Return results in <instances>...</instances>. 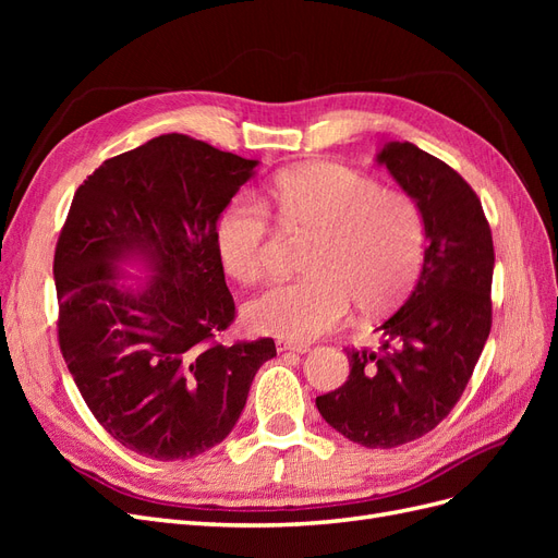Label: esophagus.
I'll return each mask as SVG.
<instances>
[{"mask_svg": "<svg viewBox=\"0 0 558 558\" xmlns=\"http://www.w3.org/2000/svg\"><path fill=\"white\" fill-rule=\"evenodd\" d=\"M277 351H295V353H307L310 347L307 344H298V342H286V340H279L277 342Z\"/></svg>", "mask_w": 558, "mask_h": 558, "instance_id": "esophagus-1", "label": "esophagus"}]
</instances>
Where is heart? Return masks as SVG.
<instances>
[{"label":"heart","mask_w":558,"mask_h":558,"mask_svg":"<svg viewBox=\"0 0 558 558\" xmlns=\"http://www.w3.org/2000/svg\"><path fill=\"white\" fill-rule=\"evenodd\" d=\"M269 195L281 230L310 240L302 263L310 277L251 300L253 330L310 342L340 328L351 305L379 314L410 293L426 251V221L412 195L381 189L377 179L337 162L286 170ZM216 244L228 275L242 283H260L275 272L279 232L256 197L230 202L216 223Z\"/></svg>","instance_id":"heart-1"}]
</instances>
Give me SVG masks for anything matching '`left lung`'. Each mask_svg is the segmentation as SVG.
<instances>
[{"instance_id": "8db88e82", "label": "left lung", "mask_w": 558, "mask_h": 558, "mask_svg": "<svg viewBox=\"0 0 558 558\" xmlns=\"http://www.w3.org/2000/svg\"><path fill=\"white\" fill-rule=\"evenodd\" d=\"M377 160L424 214V269L384 318L381 349H347V381L316 408L351 442L393 449L430 433L461 400L492 332L496 253L477 193L447 162L410 142L386 144Z\"/></svg>"}]
</instances>
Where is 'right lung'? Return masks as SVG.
Returning <instances> with one entry per match:
<instances>
[{
	"label": "right lung",
	"instance_id": "add662e5",
	"mask_svg": "<svg viewBox=\"0 0 558 558\" xmlns=\"http://www.w3.org/2000/svg\"><path fill=\"white\" fill-rule=\"evenodd\" d=\"M256 160L189 134L105 160L83 181L53 258L58 344L113 440L156 461L216 447L238 424L272 337L221 344L234 320L216 221ZM144 252L159 275L118 290L110 265Z\"/></svg>",
	"mask_w": 558,
	"mask_h": 558
}]
</instances>
